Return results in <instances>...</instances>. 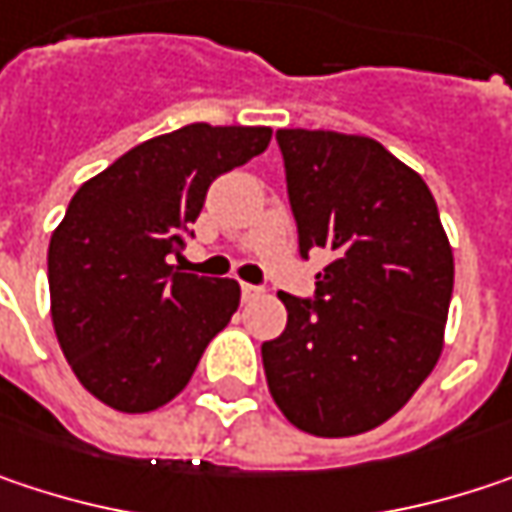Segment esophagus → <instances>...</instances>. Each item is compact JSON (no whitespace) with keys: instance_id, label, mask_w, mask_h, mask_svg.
<instances>
[{"instance_id":"obj_1","label":"esophagus","mask_w":512,"mask_h":512,"mask_svg":"<svg viewBox=\"0 0 512 512\" xmlns=\"http://www.w3.org/2000/svg\"><path fill=\"white\" fill-rule=\"evenodd\" d=\"M260 296H263L260 287H255V284H243V302H255Z\"/></svg>"}]
</instances>
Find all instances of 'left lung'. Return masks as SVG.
<instances>
[{"label": "left lung", "mask_w": 512, "mask_h": 512, "mask_svg": "<svg viewBox=\"0 0 512 512\" xmlns=\"http://www.w3.org/2000/svg\"><path fill=\"white\" fill-rule=\"evenodd\" d=\"M299 249L331 252L316 299L278 293L281 337L263 343L266 384L304 434L357 437L395 416L442 354L454 255L437 202L378 140L281 128Z\"/></svg>", "instance_id": "left-lung-1"}]
</instances>
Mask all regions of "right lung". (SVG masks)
<instances>
[{
  "label": "right lung",
  "mask_w": 512,
  "mask_h": 512,
  "mask_svg": "<svg viewBox=\"0 0 512 512\" xmlns=\"http://www.w3.org/2000/svg\"><path fill=\"white\" fill-rule=\"evenodd\" d=\"M272 140L266 125L193 122L152 137L78 187L49 240L52 325L75 378L119 413L181 393L240 307V284L181 272L208 187Z\"/></svg>",
  "instance_id": "1"
}]
</instances>
